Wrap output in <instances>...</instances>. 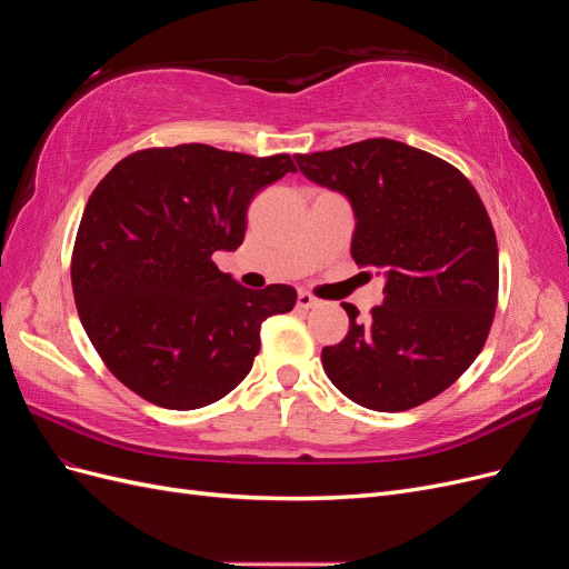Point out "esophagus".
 Segmentation results:
<instances>
[{"label": "esophagus", "instance_id": "34e87169", "mask_svg": "<svg viewBox=\"0 0 569 569\" xmlns=\"http://www.w3.org/2000/svg\"><path fill=\"white\" fill-rule=\"evenodd\" d=\"M318 303V299L313 295H308V291H299L297 295V308H313Z\"/></svg>", "mask_w": 569, "mask_h": 569}]
</instances>
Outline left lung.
I'll use <instances>...</instances> for the list:
<instances>
[{"label":"left lung","instance_id":"8db88e82","mask_svg":"<svg viewBox=\"0 0 569 569\" xmlns=\"http://www.w3.org/2000/svg\"><path fill=\"white\" fill-rule=\"evenodd\" d=\"M301 173L347 194L356 266L385 272V303L322 349L332 385L358 406L399 412L443 389L485 349L498 303V244L477 189L435 153L363 140L297 153Z\"/></svg>","mask_w":569,"mask_h":569}]
</instances>
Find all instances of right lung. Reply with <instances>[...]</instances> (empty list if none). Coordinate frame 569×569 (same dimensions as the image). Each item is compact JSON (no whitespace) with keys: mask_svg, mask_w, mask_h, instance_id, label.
Masks as SVG:
<instances>
[{"mask_svg":"<svg viewBox=\"0 0 569 569\" xmlns=\"http://www.w3.org/2000/svg\"><path fill=\"white\" fill-rule=\"evenodd\" d=\"M297 173L209 144L151 147L118 161L84 206L71 258L80 322L118 382L194 410L228 396L261 349V325L295 308L287 284L247 289L213 253L244 242L249 203Z\"/></svg>","mask_w":569,"mask_h":569,"instance_id":"right-lung-1","label":"right lung"}]
</instances>
